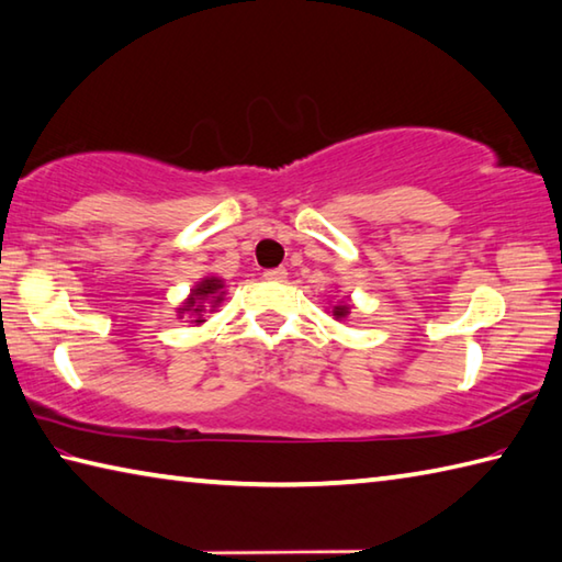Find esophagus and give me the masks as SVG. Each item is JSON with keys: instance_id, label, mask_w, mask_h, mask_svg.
Returning a JSON list of instances; mask_svg holds the SVG:
<instances>
[{"instance_id": "1", "label": "esophagus", "mask_w": 562, "mask_h": 562, "mask_svg": "<svg viewBox=\"0 0 562 562\" xmlns=\"http://www.w3.org/2000/svg\"><path fill=\"white\" fill-rule=\"evenodd\" d=\"M262 278H265V280H270V282H284V280H288V270H284V268L265 270V272H262Z\"/></svg>"}]
</instances>
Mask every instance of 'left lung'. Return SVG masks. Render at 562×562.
<instances>
[{
	"mask_svg": "<svg viewBox=\"0 0 562 562\" xmlns=\"http://www.w3.org/2000/svg\"><path fill=\"white\" fill-rule=\"evenodd\" d=\"M351 310H353V307H351V302H349V300H346V302L341 300V302H336V304H334V307H331V314H334V319H336V322H344L346 316L351 314Z\"/></svg>",
	"mask_w": 562,
	"mask_h": 562,
	"instance_id": "obj_1",
	"label": "left lung"
}]
</instances>
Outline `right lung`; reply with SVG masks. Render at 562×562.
I'll return each mask as SVG.
<instances>
[{"label":"right lung","instance_id":"add662e5","mask_svg":"<svg viewBox=\"0 0 562 562\" xmlns=\"http://www.w3.org/2000/svg\"><path fill=\"white\" fill-rule=\"evenodd\" d=\"M223 294H226V284H223V280L216 278V274H206V278H201L193 284L189 297L179 304L177 316L179 319L189 316L191 324L199 326L206 322V314L216 312V307L223 302Z\"/></svg>","mask_w":562,"mask_h":562}]
</instances>
